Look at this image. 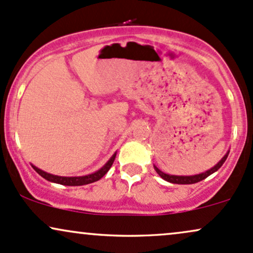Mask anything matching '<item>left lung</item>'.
Returning <instances> with one entry per match:
<instances>
[{
    "mask_svg": "<svg viewBox=\"0 0 253 253\" xmlns=\"http://www.w3.org/2000/svg\"><path fill=\"white\" fill-rule=\"evenodd\" d=\"M228 153H229V152L226 153V155L223 156L222 158H221V161H220L219 163H217L216 165H214V167L211 168V169L207 170V171H206V172L199 173V175H194V176H175V175H168V173H164L163 171L159 170L158 168L156 167V165H155V170L157 171V173H158V175L162 177V178L165 179V181L170 182V183H175V184H194V183H197V182L202 181V179L207 178V177L210 176V175H211V173H214V172H215V171L219 170L220 168L222 167V164L225 163V161H226V158H227Z\"/></svg>",
    "mask_w": 253,
    "mask_h": 253,
    "instance_id": "8db88e82",
    "label": "left lung"
}]
</instances>
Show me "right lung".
Segmentation results:
<instances>
[{"mask_svg": "<svg viewBox=\"0 0 253 253\" xmlns=\"http://www.w3.org/2000/svg\"><path fill=\"white\" fill-rule=\"evenodd\" d=\"M115 156H117V153H114V155L110 157L109 161L107 162V163L104 164L100 170H97L96 172L90 173V175H86V176L63 177V176L51 175V173H47V172H45V171L38 169V168L34 167V165H32V167H33V169L36 170L40 176L43 177L45 179H47V181L53 182V183H58V184H62V185H71V187H75V185L89 184V183L96 182V181H98V179L102 178V177L106 175L107 172H108V170L110 169V167H112L113 163H114Z\"/></svg>", "mask_w": 253, "mask_h": 253, "instance_id": "right-lung-1", "label": "right lung"}]
</instances>
